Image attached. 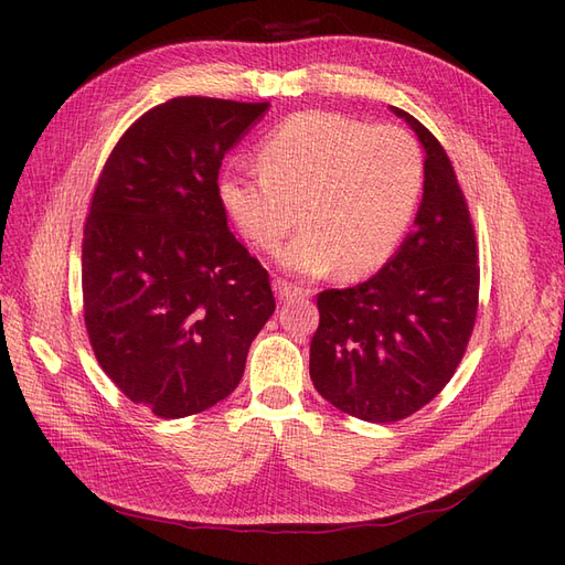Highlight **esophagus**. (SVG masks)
<instances>
[{
  "mask_svg": "<svg viewBox=\"0 0 565 565\" xmlns=\"http://www.w3.org/2000/svg\"><path fill=\"white\" fill-rule=\"evenodd\" d=\"M273 289H276V295L280 301H289V299H297V297H303V289L287 282V280H276L273 282Z\"/></svg>",
  "mask_w": 565,
  "mask_h": 565,
  "instance_id": "1",
  "label": "esophagus"
}]
</instances>
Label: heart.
Segmentation results:
<instances>
[{"label":"heart","mask_w":565,"mask_h":565,"mask_svg":"<svg viewBox=\"0 0 565 565\" xmlns=\"http://www.w3.org/2000/svg\"><path fill=\"white\" fill-rule=\"evenodd\" d=\"M262 177L224 174L218 202L256 249H276L303 228L278 262L297 276H365L401 243L417 210L424 160L417 141L393 125L303 110L289 115L256 148Z\"/></svg>","instance_id":"heart-1"}]
</instances>
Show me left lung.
I'll return each instance as SVG.
<instances>
[{
  "instance_id": "obj_1",
  "label": "left lung",
  "mask_w": 565,
  "mask_h": 565,
  "mask_svg": "<svg viewBox=\"0 0 565 565\" xmlns=\"http://www.w3.org/2000/svg\"><path fill=\"white\" fill-rule=\"evenodd\" d=\"M424 193L413 233L377 276L318 295L311 380L324 401L363 422L405 419L450 382L478 306L476 235L455 169L419 119Z\"/></svg>"
}]
</instances>
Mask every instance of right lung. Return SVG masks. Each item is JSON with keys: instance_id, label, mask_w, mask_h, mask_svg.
<instances>
[{"instance_id": "1", "label": "right lung", "mask_w": 565, "mask_h": 565, "mask_svg": "<svg viewBox=\"0 0 565 565\" xmlns=\"http://www.w3.org/2000/svg\"><path fill=\"white\" fill-rule=\"evenodd\" d=\"M270 104L181 96L117 141L82 241L84 322L98 365L136 405L181 419L241 384L276 311L268 273L228 231L226 152Z\"/></svg>"}]
</instances>
